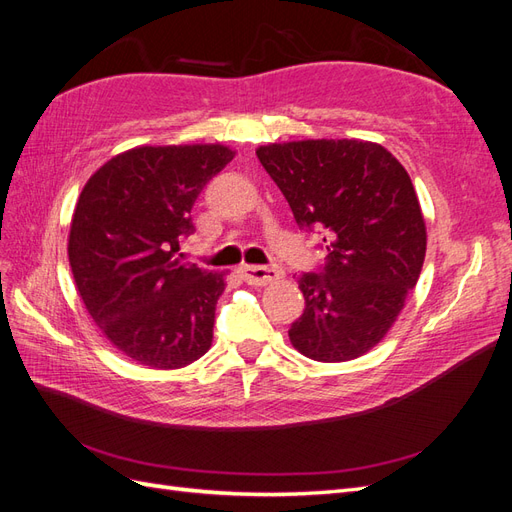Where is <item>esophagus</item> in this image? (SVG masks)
<instances>
[{"mask_svg":"<svg viewBox=\"0 0 512 512\" xmlns=\"http://www.w3.org/2000/svg\"><path fill=\"white\" fill-rule=\"evenodd\" d=\"M241 275L243 280L247 284H256V286H262V284H269V282H275L280 280V277L284 275V271L280 267H262V265H243L241 269Z\"/></svg>","mask_w":512,"mask_h":512,"instance_id":"1","label":"esophagus"}]
</instances>
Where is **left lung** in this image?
Segmentation results:
<instances>
[{"instance_id":"1","label":"left lung","mask_w":512,"mask_h":512,"mask_svg":"<svg viewBox=\"0 0 512 512\" xmlns=\"http://www.w3.org/2000/svg\"><path fill=\"white\" fill-rule=\"evenodd\" d=\"M299 228L322 235L324 265L299 277L290 324L307 359L342 363L374 348L423 269L427 232L406 168L367 141H299L256 151Z\"/></svg>"}]
</instances>
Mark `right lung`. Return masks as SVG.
Listing matches in <instances>:
<instances>
[{"label":"right lung","mask_w":512,"mask_h":512,"mask_svg":"<svg viewBox=\"0 0 512 512\" xmlns=\"http://www.w3.org/2000/svg\"><path fill=\"white\" fill-rule=\"evenodd\" d=\"M235 158L222 145L136 147L98 168L76 203L68 258L89 316L117 350L179 369L213 342L224 273L181 262L192 207Z\"/></svg>","instance_id":"obj_1"}]
</instances>
